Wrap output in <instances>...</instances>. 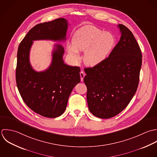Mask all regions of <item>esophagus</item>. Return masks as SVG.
I'll return each instance as SVG.
<instances>
[{
	"label": "esophagus",
	"mask_w": 157,
	"mask_h": 157,
	"mask_svg": "<svg viewBox=\"0 0 157 157\" xmlns=\"http://www.w3.org/2000/svg\"><path fill=\"white\" fill-rule=\"evenodd\" d=\"M85 75H86V74H85L82 71H81L80 72V76H81V81H83V79H84Z\"/></svg>",
	"instance_id": "obj_1"
}]
</instances>
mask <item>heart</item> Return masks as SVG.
I'll return each mask as SVG.
<instances>
[{
  "mask_svg": "<svg viewBox=\"0 0 157 157\" xmlns=\"http://www.w3.org/2000/svg\"><path fill=\"white\" fill-rule=\"evenodd\" d=\"M72 46H68V52L75 63L81 57L78 52H84V62L89 66H96L104 61L115 45V37L110 32L86 25L76 32L71 40Z\"/></svg>",
  "mask_w": 157,
  "mask_h": 157,
  "instance_id": "obj_1",
  "label": "heart"
}]
</instances>
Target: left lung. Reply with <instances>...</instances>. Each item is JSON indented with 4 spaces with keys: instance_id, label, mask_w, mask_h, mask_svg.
<instances>
[{
    "instance_id": "1",
    "label": "left lung",
    "mask_w": 157,
    "mask_h": 157,
    "mask_svg": "<svg viewBox=\"0 0 157 157\" xmlns=\"http://www.w3.org/2000/svg\"><path fill=\"white\" fill-rule=\"evenodd\" d=\"M121 37L109 57L92 68H86L90 112L107 119L123 111L137 90L142 64L140 48L132 33L119 24Z\"/></svg>"
}]
</instances>
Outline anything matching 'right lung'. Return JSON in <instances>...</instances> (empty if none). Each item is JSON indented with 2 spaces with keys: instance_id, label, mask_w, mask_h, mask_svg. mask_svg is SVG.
Masks as SVG:
<instances>
[{
  "instance_id": "add662e5",
  "label": "right lung",
  "mask_w": 157,
  "mask_h": 157,
  "mask_svg": "<svg viewBox=\"0 0 157 157\" xmlns=\"http://www.w3.org/2000/svg\"><path fill=\"white\" fill-rule=\"evenodd\" d=\"M68 22L64 18L41 23L28 32L19 45L16 80L20 94L33 111L47 118L61 116L65 110L73 89L80 82V68L65 64L63 47L55 45L52 61L43 71H36L30 63L33 40L65 41Z\"/></svg>"
}]
</instances>
